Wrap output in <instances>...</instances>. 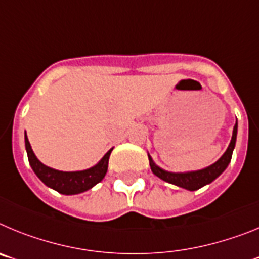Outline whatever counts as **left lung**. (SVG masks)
I'll return each mask as SVG.
<instances>
[{"instance_id": "left-lung-1", "label": "left lung", "mask_w": 259, "mask_h": 259, "mask_svg": "<svg viewBox=\"0 0 259 259\" xmlns=\"http://www.w3.org/2000/svg\"><path fill=\"white\" fill-rule=\"evenodd\" d=\"M236 137L237 120L235 127H233L231 143L230 145H228L227 150L224 152V154L222 155L215 163L210 164V166L205 167L202 170L197 171H187V172H171V171H166L163 170V168H161L159 166H157V164L154 163V161H153V158L150 157V154H148L152 172L154 174L155 176H158L159 179L163 180V182L170 183V184L180 187V188H184L187 189V191H197V189L202 188L205 185L214 182V180L217 179L221 174H223V171L227 168L228 164H230L231 162V158H232L235 145H236Z\"/></svg>"}]
</instances>
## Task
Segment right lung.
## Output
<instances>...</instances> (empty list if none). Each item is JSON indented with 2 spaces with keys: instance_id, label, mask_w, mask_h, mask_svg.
Returning <instances> with one entry per match:
<instances>
[{
  "instance_id": "add662e5",
  "label": "right lung",
  "mask_w": 259,
  "mask_h": 259,
  "mask_svg": "<svg viewBox=\"0 0 259 259\" xmlns=\"http://www.w3.org/2000/svg\"><path fill=\"white\" fill-rule=\"evenodd\" d=\"M24 143H26L27 155L33 172L37 175L38 179L44 183L47 187L54 189L58 193L71 196V194H79L89 191L96 184L101 182L107 172L109 166V158L113 149H110L104 157L100 159L97 164L89 167L87 170L81 171H59L52 167L45 166L41 163L35 155L28 141L27 134H24Z\"/></svg>"
}]
</instances>
